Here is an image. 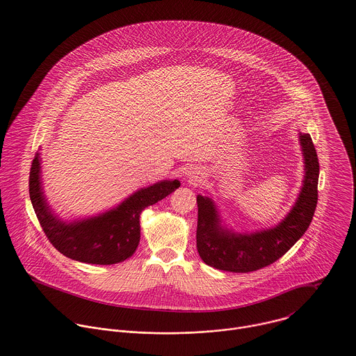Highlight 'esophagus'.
<instances>
[{
    "label": "esophagus",
    "mask_w": 356,
    "mask_h": 356,
    "mask_svg": "<svg viewBox=\"0 0 356 356\" xmlns=\"http://www.w3.org/2000/svg\"><path fill=\"white\" fill-rule=\"evenodd\" d=\"M203 175L204 173L202 170H193V172L189 173V179H191V181H193V183H199V181H202Z\"/></svg>",
    "instance_id": "1"
}]
</instances>
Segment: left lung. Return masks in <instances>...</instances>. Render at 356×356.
Masks as SVG:
<instances>
[{"label":"left lung","instance_id":"left-lung-1","mask_svg":"<svg viewBox=\"0 0 356 356\" xmlns=\"http://www.w3.org/2000/svg\"><path fill=\"white\" fill-rule=\"evenodd\" d=\"M305 157V180L299 197L284 220L252 234H237L221 225L211 197L197 196L196 245L204 263L222 271H256L280 259L305 235L318 204L319 160L312 138L299 134Z\"/></svg>","mask_w":356,"mask_h":356}]
</instances>
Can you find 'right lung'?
<instances>
[{
    "label": "right lung",
    "instance_id": "add662e5",
    "mask_svg": "<svg viewBox=\"0 0 356 356\" xmlns=\"http://www.w3.org/2000/svg\"><path fill=\"white\" fill-rule=\"evenodd\" d=\"M179 186V180H163L137 191L111 211L65 222L53 213L44 196L38 152L29 176L31 202L51 245L72 260L102 266L116 264L135 254L140 241V213Z\"/></svg>",
    "mask_w": 356,
    "mask_h": 356
}]
</instances>
